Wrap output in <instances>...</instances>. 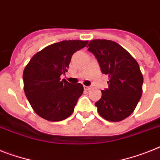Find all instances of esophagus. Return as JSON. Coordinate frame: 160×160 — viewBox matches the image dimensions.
<instances>
[{"instance_id": "34e87169", "label": "esophagus", "mask_w": 160, "mask_h": 160, "mask_svg": "<svg viewBox=\"0 0 160 160\" xmlns=\"http://www.w3.org/2000/svg\"><path fill=\"white\" fill-rule=\"evenodd\" d=\"M84 88L85 89V90L88 91V90H90L91 88H92V87L91 86H84Z\"/></svg>"}]
</instances>
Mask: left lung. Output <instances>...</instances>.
Returning a JSON list of instances; mask_svg holds the SVG:
<instances>
[{"label":"left lung","mask_w":160,"mask_h":160,"mask_svg":"<svg viewBox=\"0 0 160 160\" xmlns=\"http://www.w3.org/2000/svg\"><path fill=\"white\" fill-rule=\"evenodd\" d=\"M103 74L109 76L108 88L95 103L99 115L108 121L128 117L142 94L143 76L138 62L122 46L109 40H92L87 46Z\"/></svg>","instance_id":"1"}]
</instances>
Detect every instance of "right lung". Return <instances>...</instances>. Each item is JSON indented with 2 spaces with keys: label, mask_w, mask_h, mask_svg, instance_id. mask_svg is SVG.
I'll return each mask as SVG.
<instances>
[{
  "label": "right lung",
  "mask_w": 160,
  "mask_h": 160,
  "mask_svg": "<svg viewBox=\"0 0 160 160\" xmlns=\"http://www.w3.org/2000/svg\"><path fill=\"white\" fill-rule=\"evenodd\" d=\"M88 41H63L39 51L22 74L24 92L32 109L49 121H61L73 113L84 92L81 84H71L61 75L68 72L72 56Z\"/></svg>",
  "instance_id": "obj_1"
}]
</instances>
